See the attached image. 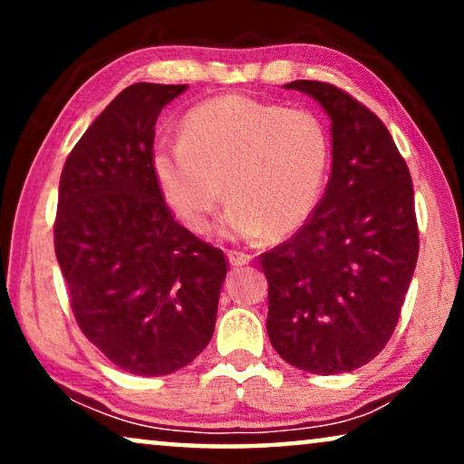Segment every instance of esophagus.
Masks as SVG:
<instances>
[{
    "instance_id": "1",
    "label": "esophagus",
    "mask_w": 464,
    "mask_h": 464,
    "mask_svg": "<svg viewBox=\"0 0 464 464\" xmlns=\"http://www.w3.org/2000/svg\"><path fill=\"white\" fill-rule=\"evenodd\" d=\"M251 256H246V253H240V251H227V262L232 266H246L251 264Z\"/></svg>"
}]
</instances>
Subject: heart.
<instances>
[{
  "label": "heart",
  "mask_w": 464,
  "mask_h": 464,
  "mask_svg": "<svg viewBox=\"0 0 464 464\" xmlns=\"http://www.w3.org/2000/svg\"><path fill=\"white\" fill-rule=\"evenodd\" d=\"M181 137L158 145L151 169L169 208L192 232L211 227L226 196L218 232L234 243L289 237L319 207L332 141L316 113L224 94L192 107Z\"/></svg>",
  "instance_id": "1"
}]
</instances>
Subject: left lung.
I'll return each instance as SVG.
<instances>
[{"instance_id": "obj_1", "label": "left lung", "mask_w": 464, "mask_h": 464, "mask_svg": "<svg viewBox=\"0 0 464 464\" xmlns=\"http://www.w3.org/2000/svg\"><path fill=\"white\" fill-rule=\"evenodd\" d=\"M332 120V175L308 224L262 256L268 335L310 373L353 372L395 332L418 259L414 188L391 132L325 82L285 84Z\"/></svg>"}]
</instances>
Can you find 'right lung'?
<instances>
[{"label": "right lung", "instance_id": "obj_1", "mask_svg": "<svg viewBox=\"0 0 464 464\" xmlns=\"http://www.w3.org/2000/svg\"><path fill=\"white\" fill-rule=\"evenodd\" d=\"M188 84L124 88L69 154L54 251L82 334L120 370L167 376L211 342L224 251L177 224L151 169L156 120Z\"/></svg>", "mask_w": 464, "mask_h": 464}]
</instances>
